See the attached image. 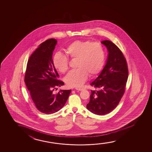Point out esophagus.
I'll return each mask as SVG.
<instances>
[{
	"mask_svg": "<svg viewBox=\"0 0 152 152\" xmlns=\"http://www.w3.org/2000/svg\"><path fill=\"white\" fill-rule=\"evenodd\" d=\"M76 89L77 90H79V91H81V90H83V88H76Z\"/></svg>",
	"mask_w": 152,
	"mask_h": 152,
	"instance_id": "1",
	"label": "esophagus"
}]
</instances>
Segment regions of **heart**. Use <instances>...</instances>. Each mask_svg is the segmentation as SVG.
<instances>
[{
  "instance_id": "1",
  "label": "heart",
  "mask_w": 152,
  "mask_h": 152,
  "mask_svg": "<svg viewBox=\"0 0 152 152\" xmlns=\"http://www.w3.org/2000/svg\"><path fill=\"white\" fill-rule=\"evenodd\" d=\"M65 51L72 59H77L76 67L68 73L65 81L70 87H80L87 80L88 74L98 75L103 68L105 53L101 44L90 40H76L67 46ZM54 68L61 73L69 69V59L64 54L57 52L53 58Z\"/></svg>"
}]
</instances>
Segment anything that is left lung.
I'll use <instances>...</instances> for the list:
<instances>
[{"label": "left lung", "mask_w": 152, "mask_h": 152, "mask_svg": "<svg viewBox=\"0 0 152 152\" xmlns=\"http://www.w3.org/2000/svg\"><path fill=\"white\" fill-rule=\"evenodd\" d=\"M108 51L106 64L100 75L91 83V90L87 108L98 115H104L116 108L125 92L128 77L127 62L118 47L110 40L101 42Z\"/></svg>", "instance_id": "left-lung-1"}]
</instances>
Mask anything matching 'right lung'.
Listing matches in <instances>:
<instances>
[{"instance_id": "right-lung-1", "label": "right lung", "mask_w": 152, "mask_h": 152, "mask_svg": "<svg viewBox=\"0 0 152 152\" xmlns=\"http://www.w3.org/2000/svg\"><path fill=\"white\" fill-rule=\"evenodd\" d=\"M56 44V40L51 38L40 45L28 61L24 78L36 108L47 114L62 108L71 92V90L53 92L57 87L64 85L57 79L59 75L53 64V51Z\"/></svg>"}]
</instances>
